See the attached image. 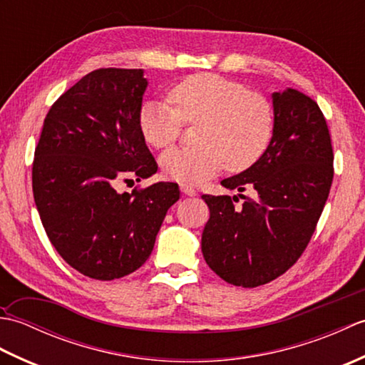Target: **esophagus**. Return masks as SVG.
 Listing matches in <instances>:
<instances>
[{"label":"esophagus","instance_id":"1","mask_svg":"<svg viewBox=\"0 0 365 365\" xmlns=\"http://www.w3.org/2000/svg\"><path fill=\"white\" fill-rule=\"evenodd\" d=\"M180 190H182L183 195H187V196H196L197 195L196 190L192 188L191 185H188V183H180Z\"/></svg>","mask_w":365,"mask_h":365}]
</instances>
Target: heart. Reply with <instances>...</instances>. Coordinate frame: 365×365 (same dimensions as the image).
<instances>
[{"mask_svg":"<svg viewBox=\"0 0 365 365\" xmlns=\"http://www.w3.org/2000/svg\"><path fill=\"white\" fill-rule=\"evenodd\" d=\"M165 100H149L138 114L139 131L155 149H166L180 136L183 122L195 123L196 145L175 147L161 155L169 178L202 183L224 166L245 170L262 158L274 133L269 100L246 84L216 73L190 75Z\"/></svg>","mask_w":365,"mask_h":365,"instance_id":"obj_1","label":"heart"}]
</instances>
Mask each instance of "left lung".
I'll list each match as a JSON object with an SVG mask.
<instances>
[{
    "instance_id": "1",
    "label": "left lung",
    "mask_w": 365,
    "mask_h": 365,
    "mask_svg": "<svg viewBox=\"0 0 365 365\" xmlns=\"http://www.w3.org/2000/svg\"><path fill=\"white\" fill-rule=\"evenodd\" d=\"M274 133L267 152L221 185L245 192L204 195L210 220L202 254L216 274L237 287H259L292 268L315 232L334 177L328 123L315 100L297 89L273 94ZM243 197V195H238Z\"/></svg>"
}]
</instances>
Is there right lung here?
Listing matches in <instances>:
<instances>
[{"mask_svg":"<svg viewBox=\"0 0 365 365\" xmlns=\"http://www.w3.org/2000/svg\"><path fill=\"white\" fill-rule=\"evenodd\" d=\"M143 73L108 67L84 75L51 105L34 152L33 195L46 235L68 265L98 281L144 265L180 197L169 182L115 190L158 169L138 125Z\"/></svg>","mask_w":365,"mask_h":365,"instance_id":"obj_1","label":"right lung"}]
</instances>
